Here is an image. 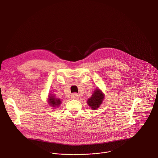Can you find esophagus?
<instances>
[{
  "instance_id": "obj_1",
  "label": "esophagus",
  "mask_w": 158,
  "mask_h": 158,
  "mask_svg": "<svg viewBox=\"0 0 158 158\" xmlns=\"http://www.w3.org/2000/svg\"><path fill=\"white\" fill-rule=\"evenodd\" d=\"M71 98L73 99H77L79 98V95L77 93H73L72 95H71Z\"/></svg>"
}]
</instances>
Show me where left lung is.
Returning <instances> with one entry per match:
<instances>
[{"label": "left lung", "mask_w": 158, "mask_h": 158, "mask_svg": "<svg viewBox=\"0 0 158 158\" xmlns=\"http://www.w3.org/2000/svg\"><path fill=\"white\" fill-rule=\"evenodd\" d=\"M104 98V94L101 93L99 89H96L94 94L92 95V97L88 99L87 103L93 109H96L100 106Z\"/></svg>", "instance_id": "obj_1"}]
</instances>
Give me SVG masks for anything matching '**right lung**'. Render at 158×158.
Returning a JSON list of instances; mask_svg holds the SVG:
<instances>
[{
  "label": "right lung",
  "instance_id": "add662e5",
  "mask_svg": "<svg viewBox=\"0 0 158 158\" xmlns=\"http://www.w3.org/2000/svg\"><path fill=\"white\" fill-rule=\"evenodd\" d=\"M49 102L51 106L55 107L59 106V105L61 103V101H60V99L55 98L54 96H50L49 98Z\"/></svg>",
  "mask_w": 158,
  "mask_h": 158
}]
</instances>
